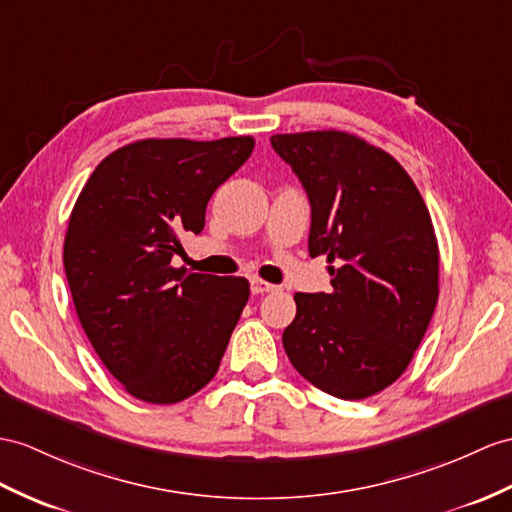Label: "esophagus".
<instances>
[{"instance_id":"obj_1","label":"esophagus","mask_w":512,"mask_h":512,"mask_svg":"<svg viewBox=\"0 0 512 512\" xmlns=\"http://www.w3.org/2000/svg\"><path fill=\"white\" fill-rule=\"evenodd\" d=\"M249 289H252V293H254V295H263V293L276 291L278 286H276V284H271V282H267V280L252 278V280H249Z\"/></svg>"}]
</instances>
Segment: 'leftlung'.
Masks as SVG:
<instances>
[{
	"label": "left lung",
	"instance_id": "obj_1",
	"mask_svg": "<svg viewBox=\"0 0 512 512\" xmlns=\"http://www.w3.org/2000/svg\"><path fill=\"white\" fill-rule=\"evenodd\" d=\"M310 202L308 252L326 256L332 293H295L282 334L291 365L323 393L365 400L393 384L439 299V245L413 178L360 136L273 134Z\"/></svg>",
	"mask_w": 512,
	"mask_h": 512
}]
</instances>
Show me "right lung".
I'll use <instances>...</instances> for the list:
<instances>
[{
	"label": "right lung",
	"mask_w": 512,
	"mask_h": 512,
	"mask_svg": "<svg viewBox=\"0 0 512 512\" xmlns=\"http://www.w3.org/2000/svg\"><path fill=\"white\" fill-rule=\"evenodd\" d=\"M252 136L143 139L106 156L71 210L65 273L93 350L123 389L176 404L215 378L249 297L245 278L173 267Z\"/></svg>",
	"instance_id": "add662e5"
}]
</instances>
